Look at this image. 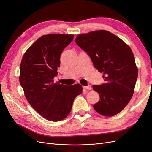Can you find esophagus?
Listing matches in <instances>:
<instances>
[{
  "label": "esophagus",
  "instance_id": "1",
  "mask_svg": "<svg viewBox=\"0 0 152 152\" xmlns=\"http://www.w3.org/2000/svg\"><path fill=\"white\" fill-rule=\"evenodd\" d=\"M84 89H87V90H91V89H92V87H91V86H84Z\"/></svg>",
  "mask_w": 152,
  "mask_h": 152
}]
</instances>
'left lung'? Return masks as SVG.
<instances>
[{
	"mask_svg": "<svg viewBox=\"0 0 152 152\" xmlns=\"http://www.w3.org/2000/svg\"><path fill=\"white\" fill-rule=\"evenodd\" d=\"M75 42L103 73L105 83L94 85L100 99L93 105L99 114L115 115L126 107L134 93L138 71L131 49L118 37L106 30L77 36Z\"/></svg>",
	"mask_w": 152,
	"mask_h": 152,
	"instance_id": "8db88e82",
	"label": "left lung"
}]
</instances>
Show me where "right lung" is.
<instances>
[{
	"label": "right lung",
	"instance_id": "obj_1",
	"mask_svg": "<svg viewBox=\"0 0 152 152\" xmlns=\"http://www.w3.org/2000/svg\"><path fill=\"white\" fill-rule=\"evenodd\" d=\"M73 35H43L25 53L20 65V83L25 97L36 112L47 120L57 122L70 113L74 99L82 93L79 84L54 83L60 56L73 39Z\"/></svg>",
	"mask_w": 152,
	"mask_h": 152
}]
</instances>
